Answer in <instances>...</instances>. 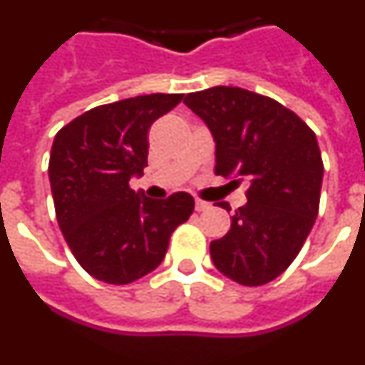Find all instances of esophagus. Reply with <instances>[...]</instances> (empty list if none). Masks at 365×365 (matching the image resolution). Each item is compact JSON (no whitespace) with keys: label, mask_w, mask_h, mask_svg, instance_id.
<instances>
[{"label":"esophagus","mask_w":365,"mask_h":365,"mask_svg":"<svg viewBox=\"0 0 365 365\" xmlns=\"http://www.w3.org/2000/svg\"><path fill=\"white\" fill-rule=\"evenodd\" d=\"M210 208V202L202 201V199H195V210L197 212H205Z\"/></svg>","instance_id":"1"}]
</instances>
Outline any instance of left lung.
I'll use <instances>...</instances> for the list:
<instances>
[{"label": "left lung", "instance_id": "8db88e82", "mask_svg": "<svg viewBox=\"0 0 365 365\" xmlns=\"http://www.w3.org/2000/svg\"><path fill=\"white\" fill-rule=\"evenodd\" d=\"M185 104L214 135L215 173L248 182V202L210 243L212 261L235 283L265 285L296 259L318 215L324 160L314 131L278 100L241 87L188 93Z\"/></svg>", "mask_w": 365, "mask_h": 365}]
</instances>
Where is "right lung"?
Segmentation results:
<instances>
[{
	"label": "right lung",
	"instance_id": "add662e5",
	"mask_svg": "<svg viewBox=\"0 0 365 365\" xmlns=\"http://www.w3.org/2000/svg\"><path fill=\"white\" fill-rule=\"evenodd\" d=\"M153 93L96 106L54 137L49 180L71 252L93 278L128 285L163 263L170 237L193 212L186 192L140 199L131 175L148 166V131L182 100Z\"/></svg>",
	"mask_w": 365,
	"mask_h": 365
}]
</instances>
